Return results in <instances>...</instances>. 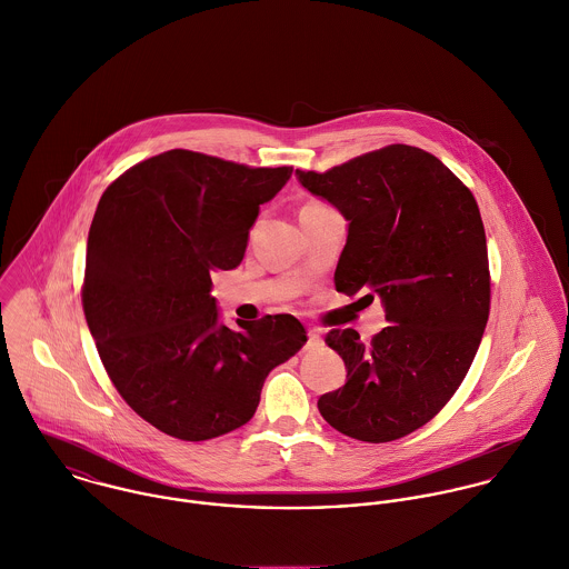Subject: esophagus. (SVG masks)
<instances>
[{"label":"esophagus","mask_w":569,"mask_h":569,"mask_svg":"<svg viewBox=\"0 0 569 569\" xmlns=\"http://www.w3.org/2000/svg\"><path fill=\"white\" fill-rule=\"evenodd\" d=\"M321 345H323V339H321L319 330H310V332H308V342H306V349H317V347H321Z\"/></svg>","instance_id":"1"}]
</instances>
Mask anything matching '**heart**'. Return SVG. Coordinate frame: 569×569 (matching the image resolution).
I'll return each mask as SVG.
<instances>
[{
  "label": "heart",
  "instance_id": "b5f03b06",
  "mask_svg": "<svg viewBox=\"0 0 569 569\" xmlns=\"http://www.w3.org/2000/svg\"><path fill=\"white\" fill-rule=\"evenodd\" d=\"M310 204H319V202H310Z\"/></svg>",
  "mask_w": 569,
  "mask_h": 569
}]
</instances>
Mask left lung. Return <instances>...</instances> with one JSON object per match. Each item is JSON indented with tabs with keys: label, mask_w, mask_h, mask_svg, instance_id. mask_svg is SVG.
I'll list each match as a JSON object with an SVG mask.
<instances>
[{
	"label": "left lung",
	"mask_w": 569,
	"mask_h": 569,
	"mask_svg": "<svg viewBox=\"0 0 569 569\" xmlns=\"http://www.w3.org/2000/svg\"><path fill=\"white\" fill-rule=\"evenodd\" d=\"M297 176L349 222L337 290H371L389 321L371 342L351 328L328 335L347 382L319 398V411L360 442L405 438L453 398L483 337L490 270L479 207L442 160L409 144Z\"/></svg>",
	"instance_id": "left-lung-1"
}]
</instances>
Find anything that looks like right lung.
<instances>
[{
    "label": "right lung",
    "mask_w": 569,
    "mask_h": 569,
    "mask_svg": "<svg viewBox=\"0 0 569 569\" xmlns=\"http://www.w3.org/2000/svg\"><path fill=\"white\" fill-rule=\"evenodd\" d=\"M292 167L171 149L106 189L88 234V328L122 400L158 431L204 442L246 425L266 376L306 341L292 315L220 326L211 274L239 266L259 204Z\"/></svg>",
    "instance_id": "add662e5"
}]
</instances>
